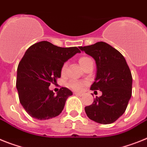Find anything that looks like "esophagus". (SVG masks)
<instances>
[{
	"label": "esophagus",
	"mask_w": 147,
	"mask_h": 147,
	"mask_svg": "<svg viewBox=\"0 0 147 147\" xmlns=\"http://www.w3.org/2000/svg\"><path fill=\"white\" fill-rule=\"evenodd\" d=\"M74 94H75V95H77V96H82V93L74 92Z\"/></svg>",
	"instance_id": "esophagus-1"
}]
</instances>
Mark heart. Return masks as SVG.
Returning a JSON list of instances; mask_svg holds the SVG:
<instances>
[{"instance_id": "obj_1", "label": "heart", "mask_w": 147, "mask_h": 147, "mask_svg": "<svg viewBox=\"0 0 147 147\" xmlns=\"http://www.w3.org/2000/svg\"><path fill=\"white\" fill-rule=\"evenodd\" d=\"M89 59H90V58H88V57H81L79 59V63L81 65V67H82V66L86 63V61ZM66 68H67V64L65 63L62 65V67H61V74H65V71H66ZM68 86L69 87H71V88L75 90V91H81L82 88H83V83L80 82H77V81H71V82H70L68 83Z\"/></svg>"}]
</instances>
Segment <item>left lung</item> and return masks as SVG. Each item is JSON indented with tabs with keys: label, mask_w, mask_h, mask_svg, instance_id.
<instances>
[{
	"label": "left lung",
	"mask_w": 147,
	"mask_h": 147,
	"mask_svg": "<svg viewBox=\"0 0 147 147\" xmlns=\"http://www.w3.org/2000/svg\"><path fill=\"white\" fill-rule=\"evenodd\" d=\"M79 48L96 62V78L91 90L102 91V96H96L91 105L85 107L86 115L98 123H112L125 112L131 96L129 67L123 56L106 42Z\"/></svg>",
	"instance_id": "obj_1"
}]
</instances>
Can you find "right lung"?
<instances>
[{
  "mask_svg": "<svg viewBox=\"0 0 147 147\" xmlns=\"http://www.w3.org/2000/svg\"><path fill=\"white\" fill-rule=\"evenodd\" d=\"M78 53L76 47H57L47 41L25 52L18 66L16 88L21 106L32 117L48 120L61 114L72 91L62 87L56 95L49 86L61 77L64 63Z\"/></svg>",
  "mask_w": 147,
  "mask_h": 147,
  "instance_id": "right-lung-1",
  "label": "right lung"
}]
</instances>
